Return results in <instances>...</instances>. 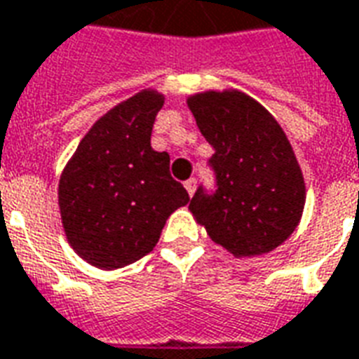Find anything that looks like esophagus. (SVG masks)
Listing matches in <instances>:
<instances>
[{
  "instance_id": "obj_1",
  "label": "esophagus",
  "mask_w": 359,
  "mask_h": 359,
  "mask_svg": "<svg viewBox=\"0 0 359 359\" xmlns=\"http://www.w3.org/2000/svg\"><path fill=\"white\" fill-rule=\"evenodd\" d=\"M185 189H187V193L193 197V195H195V189H197V180H195V177L187 180V182H185Z\"/></svg>"
}]
</instances>
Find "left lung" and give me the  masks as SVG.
Here are the masks:
<instances>
[{"label":"left lung","mask_w":359,"mask_h":359,"mask_svg":"<svg viewBox=\"0 0 359 359\" xmlns=\"http://www.w3.org/2000/svg\"><path fill=\"white\" fill-rule=\"evenodd\" d=\"M205 140L218 189L198 187L189 210L233 256H260L290 237L302 218L306 185L287 135L262 104L237 90L187 99Z\"/></svg>","instance_id":"obj_1"}]
</instances>
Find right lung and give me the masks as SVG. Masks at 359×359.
<instances>
[{
    "mask_svg": "<svg viewBox=\"0 0 359 359\" xmlns=\"http://www.w3.org/2000/svg\"><path fill=\"white\" fill-rule=\"evenodd\" d=\"M164 95L143 90L103 114L83 135L59 182V208L70 247L101 269L149 255L170 214L189 203L170 176V154L151 147Z\"/></svg>",
    "mask_w": 359,
    "mask_h": 359,
    "instance_id": "obj_1",
    "label": "right lung"
}]
</instances>
